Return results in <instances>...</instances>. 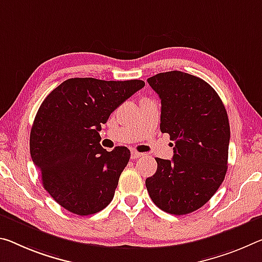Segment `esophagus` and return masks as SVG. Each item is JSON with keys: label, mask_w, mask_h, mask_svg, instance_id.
I'll return each mask as SVG.
<instances>
[{"label": "esophagus", "mask_w": 262, "mask_h": 262, "mask_svg": "<svg viewBox=\"0 0 262 262\" xmlns=\"http://www.w3.org/2000/svg\"><path fill=\"white\" fill-rule=\"evenodd\" d=\"M141 156H143V154H141V152H139V151L132 150V152H130L132 160H136V159H139V157H141Z\"/></svg>", "instance_id": "1"}]
</instances>
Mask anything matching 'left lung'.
Segmentation results:
<instances>
[{"mask_svg": "<svg viewBox=\"0 0 262 262\" xmlns=\"http://www.w3.org/2000/svg\"><path fill=\"white\" fill-rule=\"evenodd\" d=\"M148 84L161 99V132L175 142L172 160L156 157L148 193L165 212L182 215L207 203L227 171L230 123L217 92L181 71L159 73Z\"/></svg>", "mask_w": 262, "mask_h": 262, "instance_id": "obj_1", "label": "left lung"}]
</instances>
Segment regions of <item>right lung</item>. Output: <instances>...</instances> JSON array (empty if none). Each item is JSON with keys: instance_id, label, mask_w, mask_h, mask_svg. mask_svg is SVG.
I'll list each match as a JSON object with an SVG mask.
<instances>
[{"instance_id": "obj_1", "label": "right lung", "mask_w": 262, "mask_h": 262, "mask_svg": "<svg viewBox=\"0 0 262 262\" xmlns=\"http://www.w3.org/2000/svg\"><path fill=\"white\" fill-rule=\"evenodd\" d=\"M143 86L136 79L71 78L41 102L30 133L31 159L44 189L70 212L97 213L113 199L130 151H107L99 132L112 112Z\"/></svg>"}]
</instances>
